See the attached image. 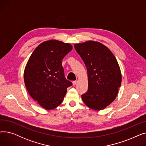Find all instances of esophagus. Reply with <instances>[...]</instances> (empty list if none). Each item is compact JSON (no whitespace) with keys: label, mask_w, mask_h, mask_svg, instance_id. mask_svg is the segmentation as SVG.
I'll list each match as a JSON object with an SVG mask.
<instances>
[{"label":"esophagus","mask_w":146,"mask_h":146,"mask_svg":"<svg viewBox=\"0 0 146 146\" xmlns=\"http://www.w3.org/2000/svg\"><path fill=\"white\" fill-rule=\"evenodd\" d=\"M72 83H73V86H74V85H76V84L77 83V81H76V80L73 81V82H72Z\"/></svg>","instance_id":"1"}]
</instances>
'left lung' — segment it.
I'll use <instances>...</instances> for the list:
<instances>
[{"label":"left lung","mask_w":146,"mask_h":146,"mask_svg":"<svg viewBox=\"0 0 146 146\" xmlns=\"http://www.w3.org/2000/svg\"><path fill=\"white\" fill-rule=\"evenodd\" d=\"M76 51L87 68L88 89L82 95L89 108L102 110L116 98L121 86L120 68L112 52L104 44L93 41L75 44Z\"/></svg>","instance_id":"1"}]
</instances>
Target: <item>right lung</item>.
<instances>
[{"instance_id":"add662e5","label":"right lung","mask_w":146,"mask_h":146,"mask_svg":"<svg viewBox=\"0 0 146 146\" xmlns=\"http://www.w3.org/2000/svg\"><path fill=\"white\" fill-rule=\"evenodd\" d=\"M73 47L68 43L48 40L40 44L30 56L24 70V82L30 96L45 110L63 102L72 83L64 76L61 60Z\"/></svg>"}]
</instances>
